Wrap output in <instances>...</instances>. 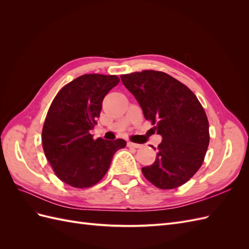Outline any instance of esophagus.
Here are the masks:
<instances>
[{"instance_id": "34e87169", "label": "esophagus", "mask_w": 249, "mask_h": 249, "mask_svg": "<svg viewBox=\"0 0 249 249\" xmlns=\"http://www.w3.org/2000/svg\"><path fill=\"white\" fill-rule=\"evenodd\" d=\"M127 146L129 147H134V148H140L142 145L141 144H137V143H133V142H127Z\"/></svg>"}]
</instances>
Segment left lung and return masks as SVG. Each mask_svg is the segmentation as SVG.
I'll list each match as a JSON object with an SVG mask.
<instances>
[{"instance_id":"left-lung-1","label":"left lung","mask_w":249,"mask_h":249,"mask_svg":"<svg viewBox=\"0 0 249 249\" xmlns=\"http://www.w3.org/2000/svg\"><path fill=\"white\" fill-rule=\"evenodd\" d=\"M120 78L163 138L154 164L142 167L143 176L159 189L184 185L200 168L210 142L208 117L196 95L163 71H142Z\"/></svg>"}]
</instances>
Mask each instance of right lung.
<instances>
[{"mask_svg":"<svg viewBox=\"0 0 249 249\" xmlns=\"http://www.w3.org/2000/svg\"><path fill=\"white\" fill-rule=\"evenodd\" d=\"M119 83L117 76L83 74L66 84L52 102L41 140L55 175L73 188L92 187L106 175L124 139L94 140L90 130L100 116L104 97Z\"/></svg>","mask_w":249,"mask_h":249,"instance_id":"add662e5","label":"right lung"}]
</instances>
